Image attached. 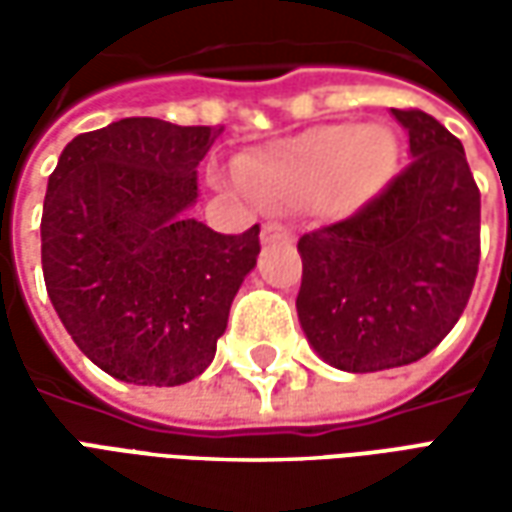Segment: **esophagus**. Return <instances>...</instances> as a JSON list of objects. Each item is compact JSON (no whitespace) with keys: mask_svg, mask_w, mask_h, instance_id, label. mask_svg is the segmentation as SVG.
I'll list each match as a JSON object with an SVG mask.
<instances>
[{"mask_svg":"<svg viewBox=\"0 0 512 512\" xmlns=\"http://www.w3.org/2000/svg\"><path fill=\"white\" fill-rule=\"evenodd\" d=\"M260 238H263V244H282V241H290L293 233H290L288 227H282V224H266Z\"/></svg>","mask_w":512,"mask_h":512,"instance_id":"obj_1","label":"esophagus"}]
</instances>
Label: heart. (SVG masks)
<instances>
[{"label":"heart","mask_w":512,"mask_h":512,"mask_svg":"<svg viewBox=\"0 0 512 512\" xmlns=\"http://www.w3.org/2000/svg\"><path fill=\"white\" fill-rule=\"evenodd\" d=\"M397 161L392 131L384 126L332 123L257 147L235 175L257 202L290 208L323 197L351 211L384 189Z\"/></svg>","instance_id":"1"}]
</instances>
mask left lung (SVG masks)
<instances>
[{
	"label": "left lung",
	"instance_id": "obj_1",
	"mask_svg": "<svg viewBox=\"0 0 512 512\" xmlns=\"http://www.w3.org/2000/svg\"><path fill=\"white\" fill-rule=\"evenodd\" d=\"M411 164L345 222L299 238V323L345 373L403 367L450 334L480 263V189L436 117L392 109Z\"/></svg>",
	"mask_w": 512,
	"mask_h": 512
}]
</instances>
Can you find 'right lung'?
<instances>
[{
	"label": "right lung",
	"mask_w": 512,
	"mask_h": 512,
	"mask_svg": "<svg viewBox=\"0 0 512 512\" xmlns=\"http://www.w3.org/2000/svg\"><path fill=\"white\" fill-rule=\"evenodd\" d=\"M219 134L126 117L71 139L51 172L40 219L49 299L82 354L126 384L200 376L257 266V224L222 235L189 216Z\"/></svg>",
	"instance_id": "add662e5"
}]
</instances>
